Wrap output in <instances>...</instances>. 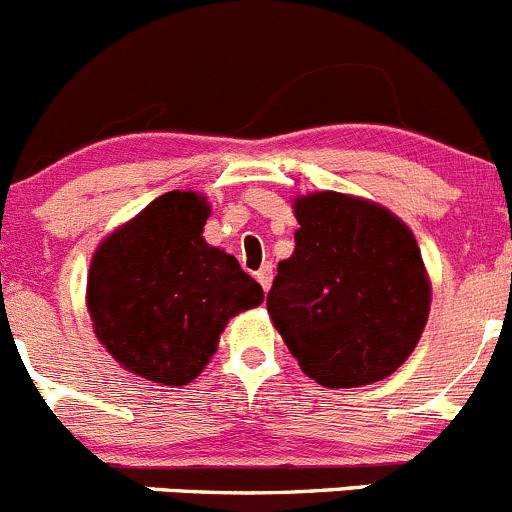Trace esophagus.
<instances>
[{"mask_svg":"<svg viewBox=\"0 0 512 512\" xmlns=\"http://www.w3.org/2000/svg\"><path fill=\"white\" fill-rule=\"evenodd\" d=\"M256 281H259L264 291L271 289V281H274V269H271V264H264L259 271H256Z\"/></svg>","mask_w":512,"mask_h":512,"instance_id":"34e87169","label":"esophagus"}]
</instances>
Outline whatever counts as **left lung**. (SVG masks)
<instances>
[{"label": "left lung", "mask_w": 512, "mask_h": 512, "mask_svg": "<svg viewBox=\"0 0 512 512\" xmlns=\"http://www.w3.org/2000/svg\"><path fill=\"white\" fill-rule=\"evenodd\" d=\"M266 309L299 367L324 387L389 377L412 354L430 311V281L405 223L377 203L311 193Z\"/></svg>", "instance_id": "obj_1"}]
</instances>
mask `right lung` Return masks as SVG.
Wrapping results in <instances>:
<instances>
[{
    "mask_svg": "<svg viewBox=\"0 0 512 512\" xmlns=\"http://www.w3.org/2000/svg\"><path fill=\"white\" fill-rule=\"evenodd\" d=\"M208 213L196 193H163L92 259L87 309L97 339L150 382L196 379L226 321L264 301L236 256L203 241Z\"/></svg>",
    "mask_w": 512,
    "mask_h": 512,
    "instance_id": "add662e5",
    "label": "right lung"
}]
</instances>
